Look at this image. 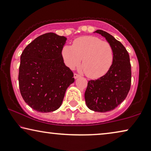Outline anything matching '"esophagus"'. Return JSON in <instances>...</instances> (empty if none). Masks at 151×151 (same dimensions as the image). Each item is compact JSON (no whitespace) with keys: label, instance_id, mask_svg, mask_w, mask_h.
Listing matches in <instances>:
<instances>
[{"label":"esophagus","instance_id":"obj_1","mask_svg":"<svg viewBox=\"0 0 151 151\" xmlns=\"http://www.w3.org/2000/svg\"><path fill=\"white\" fill-rule=\"evenodd\" d=\"M78 77H80V75H78V74H76V73H75L74 74V78H78Z\"/></svg>","mask_w":151,"mask_h":151}]
</instances>
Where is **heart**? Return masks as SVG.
I'll return each mask as SVG.
<instances>
[{"label": "heart", "mask_w": 151, "mask_h": 151, "mask_svg": "<svg viewBox=\"0 0 151 151\" xmlns=\"http://www.w3.org/2000/svg\"><path fill=\"white\" fill-rule=\"evenodd\" d=\"M64 64L75 69L81 64L85 75L92 78L106 74L113 62V51L109 42L93 36H84L75 39L73 46L65 45L62 50Z\"/></svg>", "instance_id": "obj_1"}]
</instances>
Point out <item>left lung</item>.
Listing matches in <instances>:
<instances>
[{
  "instance_id": "8db88e82",
  "label": "left lung",
  "mask_w": 151,
  "mask_h": 151,
  "mask_svg": "<svg viewBox=\"0 0 151 151\" xmlns=\"http://www.w3.org/2000/svg\"><path fill=\"white\" fill-rule=\"evenodd\" d=\"M94 33L100 34L111 45L114 58L105 75L89 81L85 100L90 110L106 112L114 110L127 97L131 85V64L129 54L121 42L104 30H98Z\"/></svg>"
}]
</instances>
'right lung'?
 <instances>
[{"label": "right lung", "instance_id": "add662e5", "mask_svg": "<svg viewBox=\"0 0 151 151\" xmlns=\"http://www.w3.org/2000/svg\"><path fill=\"white\" fill-rule=\"evenodd\" d=\"M66 40L53 32L44 34L22 53L18 76L20 93L36 111L50 112L59 109L67 88L75 81L73 73L62 57Z\"/></svg>", "mask_w": 151, "mask_h": 151}]
</instances>
